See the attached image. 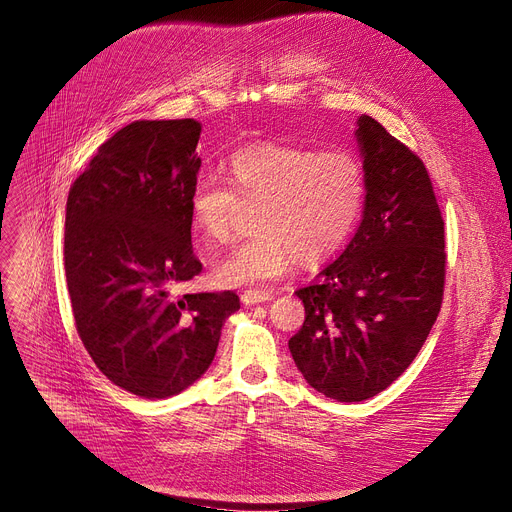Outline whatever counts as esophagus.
Listing matches in <instances>:
<instances>
[{"label": "esophagus", "mask_w": 512, "mask_h": 512, "mask_svg": "<svg viewBox=\"0 0 512 512\" xmlns=\"http://www.w3.org/2000/svg\"><path fill=\"white\" fill-rule=\"evenodd\" d=\"M271 298H274V292H261V290H245V292L241 294V300H243V304H247V306L259 304V302H269Z\"/></svg>", "instance_id": "34e87169"}]
</instances>
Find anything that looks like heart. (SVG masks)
I'll use <instances>...</instances> for the list:
<instances>
[{"label": "heart", "mask_w": 512, "mask_h": 512, "mask_svg": "<svg viewBox=\"0 0 512 512\" xmlns=\"http://www.w3.org/2000/svg\"><path fill=\"white\" fill-rule=\"evenodd\" d=\"M226 168L230 185L206 175L189 195L191 226L206 249L230 241L243 210L255 212L257 236L216 265L224 286H261L296 261H327L346 245L366 203V164L352 150L253 144L232 152Z\"/></svg>", "instance_id": "1"}]
</instances>
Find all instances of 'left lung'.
Returning a JSON list of instances; mask_svg holds the SVG:
<instances>
[{
  "label": "left lung",
  "instance_id": "1",
  "mask_svg": "<svg viewBox=\"0 0 512 512\" xmlns=\"http://www.w3.org/2000/svg\"><path fill=\"white\" fill-rule=\"evenodd\" d=\"M356 138L368 173L360 228L317 280L296 290L304 323L292 358L337 401L385 391L412 364L445 292V220L420 156L368 115Z\"/></svg>",
  "mask_w": 512,
  "mask_h": 512
}]
</instances>
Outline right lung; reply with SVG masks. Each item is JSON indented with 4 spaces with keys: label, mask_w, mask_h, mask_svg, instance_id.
<instances>
[{
    "label": "right lung",
    "mask_w": 512,
    "mask_h": 512,
    "mask_svg": "<svg viewBox=\"0 0 512 512\" xmlns=\"http://www.w3.org/2000/svg\"><path fill=\"white\" fill-rule=\"evenodd\" d=\"M201 125L135 121L102 144L65 208V280L84 348L117 387L164 399L193 385L216 356L232 292L175 296L201 261L189 195Z\"/></svg>",
    "instance_id": "add662e5"
}]
</instances>
